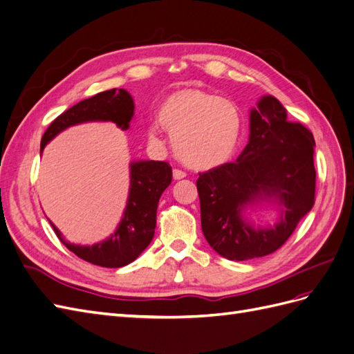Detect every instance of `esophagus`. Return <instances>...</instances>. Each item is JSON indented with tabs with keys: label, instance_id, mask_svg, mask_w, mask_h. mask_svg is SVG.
<instances>
[{
	"label": "esophagus",
	"instance_id": "esophagus-1",
	"mask_svg": "<svg viewBox=\"0 0 354 354\" xmlns=\"http://www.w3.org/2000/svg\"><path fill=\"white\" fill-rule=\"evenodd\" d=\"M185 177H186L185 171H181V169H173V178H174V180H181V178H185Z\"/></svg>",
	"mask_w": 354,
	"mask_h": 354
}]
</instances>
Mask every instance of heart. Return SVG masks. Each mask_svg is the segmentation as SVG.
Returning <instances> with one entry per match:
<instances>
[{
    "label": "heart",
    "mask_w": 354,
    "mask_h": 354,
    "mask_svg": "<svg viewBox=\"0 0 354 354\" xmlns=\"http://www.w3.org/2000/svg\"><path fill=\"white\" fill-rule=\"evenodd\" d=\"M158 122L169 134L176 155L195 169L217 168L236 152L243 127L239 106L199 88L168 94L158 109ZM149 142L160 143L159 128L146 130Z\"/></svg>",
    "instance_id": "b5f03b06"
}]
</instances>
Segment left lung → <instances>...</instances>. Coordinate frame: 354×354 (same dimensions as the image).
<instances>
[{
  "instance_id": "left-lung-1",
  "label": "left lung",
  "mask_w": 354,
  "mask_h": 354,
  "mask_svg": "<svg viewBox=\"0 0 354 354\" xmlns=\"http://www.w3.org/2000/svg\"><path fill=\"white\" fill-rule=\"evenodd\" d=\"M315 138L304 125L289 122L273 95H263L250 112V140L236 162L199 174L201 226L211 248L243 261L274 252L313 208ZM273 206V227H255L245 217L253 207Z\"/></svg>"
}]
</instances>
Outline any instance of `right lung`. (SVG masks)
<instances>
[{
	"label": "right lung",
	"mask_w": 354,
	"mask_h": 354,
	"mask_svg": "<svg viewBox=\"0 0 354 354\" xmlns=\"http://www.w3.org/2000/svg\"><path fill=\"white\" fill-rule=\"evenodd\" d=\"M134 116V100L124 88H112L85 99L50 124L41 140V153L59 133L84 122H115L128 130ZM173 169L162 160L130 162V192L122 218L108 239L93 245H75L63 239L53 224L57 238L80 259L102 267H122L133 263L151 243L156 227V209L162 192L171 185Z\"/></svg>",
	"instance_id": "1"
}]
</instances>
